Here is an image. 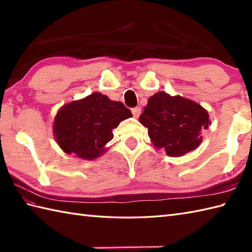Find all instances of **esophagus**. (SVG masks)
<instances>
[{
	"label": "esophagus",
	"instance_id": "obj_1",
	"mask_svg": "<svg viewBox=\"0 0 252 252\" xmlns=\"http://www.w3.org/2000/svg\"><path fill=\"white\" fill-rule=\"evenodd\" d=\"M141 112H142L141 107H135V108H133V109H132V114H133V116H134L135 118H138V117H140Z\"/></svg>",
	"mask_w": 252,
	"mask_h": 252
}]
</instances>
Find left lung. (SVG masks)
I'll use <instances>...</instances> for the list:
<instances>
[{
	"instance_id": "obj_1",
	"label": "left lung",
	"mask_w": 252,
	"mask_h": 252,
	"mask_svg": "<svg viewBox=\"0 0 252 252\" xmlns=\"http://www.w3.org/2000/svg\"><path fill=\"white\" fill-rule=\"evenodd\" d=\"M140 122L148 129L154 146L163 148L170 157H182L200 145L201 132L211 121L208 111L183 96L158 92L151 96Z\"/></svg>"
}]
</instances>
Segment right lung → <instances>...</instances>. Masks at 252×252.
<instances>
[{"mask_svg":"<svg viewBox=\"0 0 252 252\" xmlns=\"http://www.w3.org/2000/svg\"><path fill=\"white\" fill-rule=\"evenodd\" d=\"M131 117V110L121 101L95 92L63 105L54 118L53 133L63 153L94 160L107 152L112 130Z\"/></svg>","mask_w":252,"mask_h":252,"instance_id":"right-lung-1","label":"right lung"}]
</instances>
